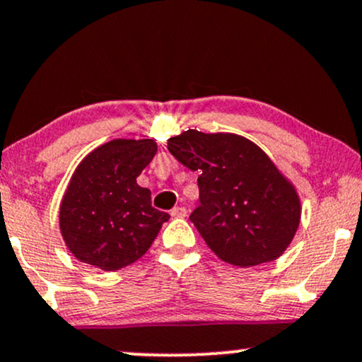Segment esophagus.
<instances>
[{"label": "esophagus", "instance_id": "esophagus-1", "mask_svg": "<svg viewBox=\"0 0 362 362\" xmlns=\"http://www.w3.org/2000/svg\"><path fill=\"white\" fill-rule=\"evenodd\" d=\"M171 216L173 218H185L186 216V208L182 206H176L171 209Z\"/></svg>", "mask_w": 362, "mask_h": 362}]
</instances>
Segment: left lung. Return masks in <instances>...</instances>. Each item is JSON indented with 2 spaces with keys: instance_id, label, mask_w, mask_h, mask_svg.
Segmentation results:
<instances>
[{
  "instance_id": "obj_1",
  "label": "left lung",
  "mask_w": 362,
  "mask_h": 362,
  "mask_svg": "<svg viewBox=\"0 0 362 362\" xmlns=\"http://www.w3.org/2000/svg\"><path fill=\"white\" fill-rule=\"evenodd\" d=\"M168 149L199 173V206L189 220L221 260L252 267L282 255L298 228L300 202L260 147L235 134L189 129Z\"/></svg>"
}]
</instances>
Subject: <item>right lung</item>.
Returning a JSON list of instances; mask_svg holds the SVG:
<instances>
[{
    "instance_id": "add662e5",
    "label": "right lung",
    "mask_w": 362,
    "mask_h": 362,
    "mask_svg": "<svg viewBox=\"0 0 362 362\" xmlns=\"http://www.w3.org/2000/svg\"><path fill=\"white\" fill-rule=\"evenodd\" d=\"M156 153L153 139H114L75 169L62 199L60 230L80 262L119 270L153 245L169 215L153 208L151 191L136 180Z\"/></svg>"
}]
</instances>
